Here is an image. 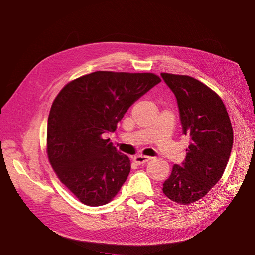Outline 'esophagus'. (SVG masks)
<instances>
[{"label":"esophagus","instance_id":"esophagus-1","mask_svg":"<svg viewBox=\"0 0 255 255\" xmlns=\"http://www.w3.org/2000/svg\"><path fill=\"white\" fill-rule=\"evenodd\" d=\"M151 160V158L150 156H145V155H136L133 158V161L136 162L137 164H144V163H147V162H149Z\"/></svg>","mask_w":255,"mask_h":255}]
</instances>
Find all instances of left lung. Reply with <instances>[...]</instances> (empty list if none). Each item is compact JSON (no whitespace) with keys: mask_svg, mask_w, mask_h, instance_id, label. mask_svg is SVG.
<instances>
[{"mask_svg":"<svg viewBox=\"0 0 255 255\" xmlns=\"http://www.w3.org/2000/svg\"><path fill=\"white\" fill-rule=\"evenodd\" d=\"M161 77L176 97L183 133L189 138L185 160L173 165L162 191L173 202L188 205L203 198L223 176L234 131L224 102L207 85L188 75Z\"/></svg>","mask_w":255,"mask_h":255,"instance_id":"obj_1","label":"left lung"}]
</instances>
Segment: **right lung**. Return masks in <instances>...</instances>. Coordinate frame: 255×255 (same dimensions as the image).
I'll return each mask as SVG.
<instances>
[{"mask_svg": "<svg viewBox=\"0 0 255 255\" xmlns=\"http://www.w3.org/2000/svg\"><path fill=\"white\" fill-rule=\"evenodd\" d=\"M160 82L153 73L96 71L57 95L48 117V159L81 203H110L126 182L130 160L102 134L115 131L128 108Z\"/></svg>", "mask_w": 255, "mask_h": 255, "instance_id": "right-lung-1", "label": "right lung"}]
</instances>
